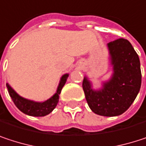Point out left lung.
I'll list each match as a JSON object with an SVG mask.
<instances>
[{
    "mask_svg": "<svg viewBox=\"0 0 146 146\" xmlns=\"http://www.w3.org/2000/svg\"><path fill=\"white\" fill-rule=\"evenodd\" d=\"M111 78L102 82L95 90L87 76L83 80L85 99L93 112L104 117H116L126 111L135 100L141 86V70L139 56L130 42L117 39L109 42Z\"/></svg>",
    "mask_w": 146,
    "mask_h": 146,
    "instance_id": "1",
    "label": "left lung"
}]
</instances>
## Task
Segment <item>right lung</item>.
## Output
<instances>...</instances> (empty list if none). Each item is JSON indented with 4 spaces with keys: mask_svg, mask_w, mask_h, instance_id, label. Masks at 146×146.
Here are the masks:
<instances>
[{
    "mask_svg": "<svg viewBox=\"0 0 146 146\" xmlns=\"http://www.w3.org/2000/svg\"><path fill=\"white\" fill-rule=\"evenodd\" d=\"M69 74L65 73L61 77L59 84L56 89V92L49 99L44 102H35L29 100L19 96L14 90L10 86L9 84H7L8 93L14 102L15 106L24 114L33 117H44L50 114L59 102V95L62 91V87L67 82Z\"/></svg>",
    "mask_w": 146,
    "mask_h": 146,
    "instance_id": "1",
    "label": "right lung"
}]
</instances>
